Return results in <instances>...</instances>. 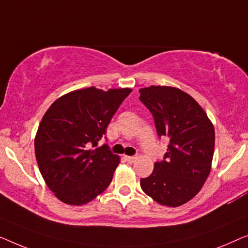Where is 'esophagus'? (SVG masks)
Masks as SVG:
<instances>
[{"label":"esophagus","instance_id":"obj_1","mask_svg":"<svg viewBox=\"0 0 248 248\" xmlns=\"http://www.w3.org/2000/svg\"><path fill=\"white\" fill-rule=\"evenodd\" d=\"M124 159L127 160L128 163H132V162H135L136 156H124Z\"/></svg>","mask_w":248,"mask_h":248}]
</instances>
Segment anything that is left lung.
<instances>
[{
	"mask_svg": "<svg viewBox=\"0 0 248 248\" xmlns=\"http://www.w3.org/2000/svg\"><path fill=\"white\" fill-rule=\"evenodd\" d=\"M139 93L154 117L157 135L170 140L163 160L140 179V186L157 203L179 207L198 194L210 173L214 124L197 101L180 89L149 86Z\"/></svg>",
	"mask_w": 248,
	"mask_h": 248,
	"instance_id": "left-lung-1",
	"label": "left lung"
}]
</instances>
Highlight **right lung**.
Listing matches in <instances>:
<instances>
[{"label": "right lung", "instance_id": "obj_1", "mask_svg": "<svg viewBox=\"0 0 248 248\" xmlns=\"http://www.w3.org/2000/svg\"><path fill=\"white\" fill-rule=\"evenodd\" d=\"M131 91L76 90L56 100L45 113L34 153L45 182L61 201L85 204L109 186L120 158L97 142Z\"/></svg>", "mask_w": 248, "mask_h": 248}]
</instances>
